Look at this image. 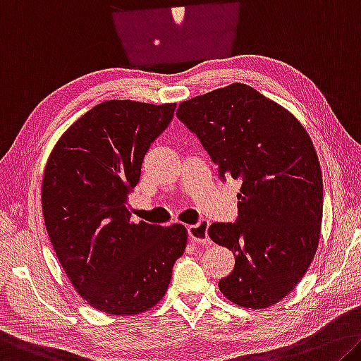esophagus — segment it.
I'll use <instances>...</instances> for the list:
<instances>
[{"label":"esophagus","mask_w":361,"mask_h":361,"mask_svg":"<svg viewBox=\"0 0 361 361\" xmlns=\"http://www.w3.org/2000/svg\"><path fill=\"white\" fill-rule=\"evenodd\" d=\"M209 230V221H199L197 225H190L188 226V234H190V239L197 245H209L210 239L207 236Z\"/></svg>","instance_id":"34e87169"}]
</instances>
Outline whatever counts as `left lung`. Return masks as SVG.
Returning a JSON list of instances; mask_svg holds the SVG:
<instances>
[{"mask_svg":"<svg viewBox=\"0 0 361 361\" xmlns=\"http://www.w3.org/2000/svg\"><path fill=\"white\" fill-rule=\"evenodd\" d=\"M176 116L197 135L221 178L241 181L236 223L209 236L234 255L219 288L260 310L289 295L317 254L323 176L310 135L293 112L244 83L180 102Z\"/></svg>","mask_w":361,"mask_h":361,"instance_id":"8db88e82","label":"left lung"}]
</instances>
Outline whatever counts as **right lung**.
I'll return each instance as SVG.
<instances>
[{
	"mask_svg": "<svg viewBox=\"0 0 361 361\" xmlns=\"http://www.w3.org/2000/svg\"><path fill=\"white\" fill-rule=\"evenodd\" d=\"M176 104L111 99L80 117L51 151L42 209L53 249L80 297L109 314H138L167 293L188 230L131 221L128 197L151 142Z\"/></svg>",
	"mask_w": 361,
	"mask_h": 361,
	"instance_id": "add662e5",
	"label": "right lung"
}]
</instances>
